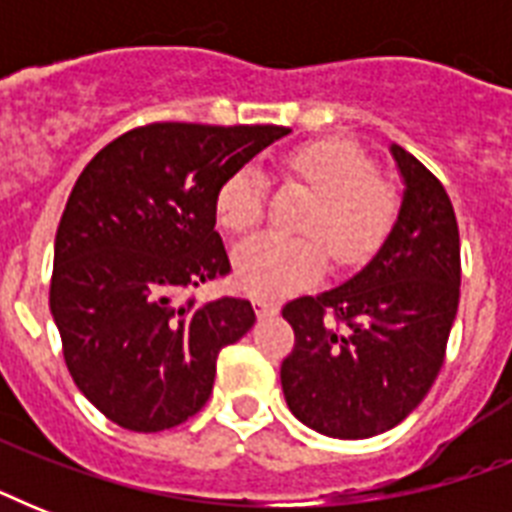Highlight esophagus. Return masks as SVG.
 <instances>
[{"mask_svg":"<svg viewBox=\"0 0 512 512\" xmlns=\"http://www.w3.org/2000/svg\"><path fill=\"white\" fill-rule=\"evenodd\" d=\"M252 305H255L257 316H271V313L279 311V303H276V300H271V297L257 295L255 300H252Z\"/></svg>","mask_w":512,"mask_h":512,"instance_id":"1","label":"esophagus"}]
</instances>
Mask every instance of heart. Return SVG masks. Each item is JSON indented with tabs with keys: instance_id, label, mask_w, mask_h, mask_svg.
Masks as SVG:
<instances>
[{
	"instance_id": "heart-1",
	"label": "heart",
	"mask_w": 512,
	"mask_h": 512,
	"mask_svg": "<svg viewBox=\"0 0 512 512\" xmlns=\"http://www.w3.org/2000/svg\"><path fill=\"white\" fill-rule=\"evenodd\" d=\"M284 175L316 196L300 217L303 236H255L236 252V279L252 295H284L313 281L327 265L361 263L380 247L398 217L393 185L377 164L348 140H316L284 159ZM265 215V180L241 167L215 193V217L233 236L255 231Z\"/></svg>"
}]
</instances>
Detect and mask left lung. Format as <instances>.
Segmentation results:
<instances>
[{
  "label": "left lung",
  "mask_w": 512,
  "mask_h": 512,
  "mask_svg": "<svg viewBox=\"0 0 512 512\" xmlns=\"http://www.w3.org/2000/svg\"><path fill=\"white\" fill-rule=\"evenodd\" d=\"M404 201L364 271L340 287L295 297L281 316L295 348L281 361L289 409L332 438L396 428L436 382L460 305V228L449 193L409 151L393 146Z\"/></svg>",
  "instance_id": "1"
}]
</instances>
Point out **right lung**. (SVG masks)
Returning a JSON list of instances; mask_svg holds the SVG:
<instances>
[{
	"mask_svg": "<svg viewBox=\"0 0 512 512\" xmlns=\"http://www.w3.org/2000/svg\"><path fill=\"white\" fill-rule=\"evenodd\" d=\"M276 124L154 122L92 156L68 196L50 311L76 388L135 433L175 428L207 404L217 353L255 324L247 297L185 295L231 273L215 193Z\"/></svg>",
	"mask_w": 512,
	"mask_h": 512,
	"instance_id": "1",
	"label": "right lung"
}]
</instances>
